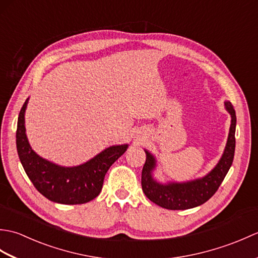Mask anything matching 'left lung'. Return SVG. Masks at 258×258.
I'll use <instances>...</instances> for the list:
<instances>
[{"label":"left lung","instance_id":"obj_1","mask_svg":"<svg viewBox=\"0 0 258 258\" xmlns=\"http://www.w3.org/2000/svg\"><path fill=\"white\" fill-rule=\"evenodd\" d=\"M225 108L232 117L227 143L221 160L204 177L183 183H158L153 178V171L156 167V160L154 155L145 150L146 161L142 171V189L147 199L163 208L176 211L200 206L216 193L225 178L228 169L232 166L235 153L236 114L231 102H225Z\"/></svg>","mask_w":258,"mask_h":258}]
</instances>
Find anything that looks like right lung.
<instances>
[{"instance_id": "add662e5", "label": "right lung", "mask_w": 258, "mask_h": 258, "mask_svg": "<svg viewBox=\"0 0 258 258\" xmlns=\"http://www.w3.org/2000/svg\"><path fill=\"white\" fill-rule=\"evenodd\" d=\"M22 106L16 130V149L24 171L34 187L47 200L67 205L84 204L101 193L105 174L128 145H113L79 166L65 167L37 155L25 133V109Z\"/></svg>"}]
</instances>
